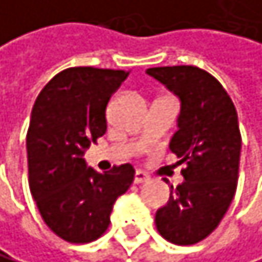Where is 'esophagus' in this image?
I'll return each instance as SVG.
<instances>
[{"label":"esophagus","instance_id":"esophagus-1","mask_svg":"<svg viewBox=\"0 0 262 262\" xmlns=\"http://www.w3.org/2000/svg\"><path fill=\"white\" fill-rule=\"evenodd\" d=\"M149 179H148V176L145 174V172H142V170H137L135 172V177H134V182L137 185H140V184H145V182H148Z\"/></svg>","mask_w":262,"mask_h":262}]
</instances>
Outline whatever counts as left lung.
<instances>
[{"instance_id":"left-lung-1","label":"left lung","mask_w":262,"mask_h":262,"mask_svg":"<svg viewBox=\"0 0 262 262\" xmlns=\"http://www.w3.org/2000/svg\"><path fill=\"white\" fill-rule=\"evenodd\" d=\"M146 74L179 98L177 132L169 149L185 164L184 182L170 187L167 205L156 211V227L172 243L193 245L219 226L237 190V111L224 86L195 66L151 67Z\"/></svg>"}]
</instances>
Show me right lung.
I'll return each mask as SVG.
<instances>
[{
    "instance_id": "1",
    "label": "right lung",
    "mask_w": 262,
    "mask_h": 262,
    "mask_svg": "<svg viewBox=\"0 0 262 262\" xmlns=\"http://www.w3.org/2000/svg\"><path fill=\"white\" fill-rule=\"evenodd\" d=\"M128 72L71 67L46 83L27 132L29 182L43 221L71 243L106 232L116 200L132 185L130 164L96 172L85 151L106 132V106Z\"/></svg>"
}]
</instances>
